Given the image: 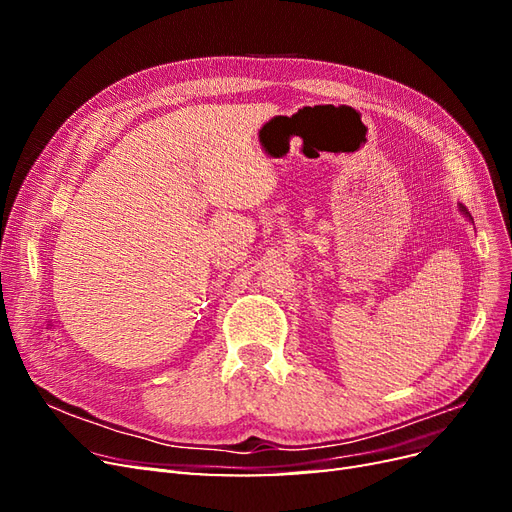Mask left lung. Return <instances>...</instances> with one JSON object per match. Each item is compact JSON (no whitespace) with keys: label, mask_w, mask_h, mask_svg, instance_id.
<instances>
[{"label":"left lung","mask_w":512,"mask_h":512,"mask_svg":"<svg viewBox=\"0 0 512 512\" xmlns=\"http://www.w3.org/2000/svg\"><path fill=\"white\" fill-rule=\"evenodd\" d=\"M459 209H461V213H463V215H466V218H470V213H468V209H466V207L459 205ZM470 220H472V218H470Z\"/></svg>","instance_id":"left-lung-1"}]
</instances>
